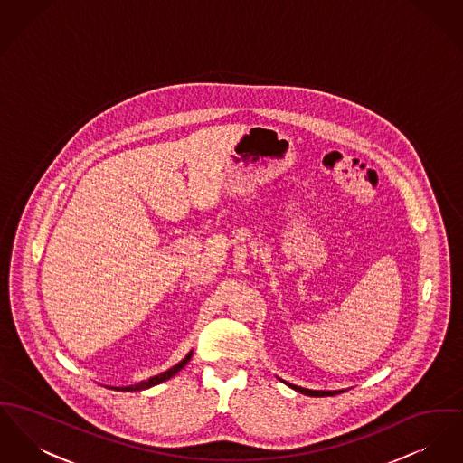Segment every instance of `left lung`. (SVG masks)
<instances>
[{
	"mask_svg": "<svg viewBox=\"0 0 463 463\" xmlns=\"http://www.w3.org/2000/svg\"><path fill=\"white\" fill-rule=\"evenodd\" d=\"M287 383V381H285ZM290 388H294L296 392H300V393H304V395H309V397H326V395H337V393H341L343 390H309V388H302V386H298V384H292V383H287Z\"/></svg>",
	"mask_w": 463,
	"mask_h": 463,
	"instance_id": "left-lung-1",
	"label": "left lung"
}]
</instances>
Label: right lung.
<instances>
[{
    "label": "right lung",
    "mask_w": 463,
    "mask_h": 463,
    "mask_svg": "<svg viewBox=\"0 0 463 463\" xmlns=\"http://www.w3.org/2000/svg\"><path fill=\"white\" fill-rule=\"evenodd\" d=\"M192 358L191 354H187L182 362H178L176 365H173L171 369H167L165 373L163 374H159V376H154V378H150V380L146 381H139L137 384H129V386H118V388H115V390H120V392H141V390H146V388H150V386H156V384H159V383H163V381H167L169 378H173L175 374H178V371H182L187 364H189V360Z\"/></svg>",
    "instance_id": "add662e5"
}]
</instances>
